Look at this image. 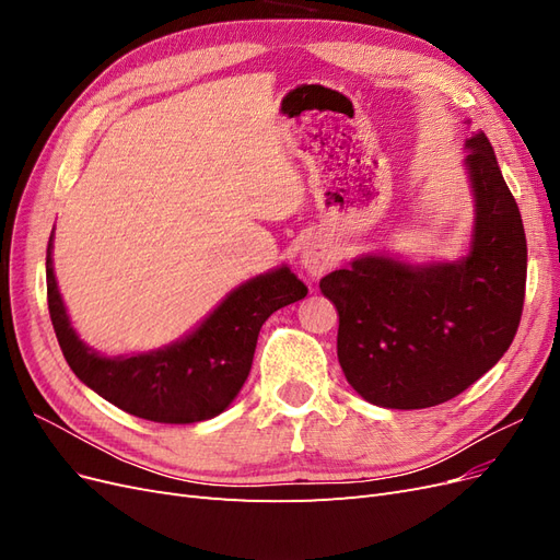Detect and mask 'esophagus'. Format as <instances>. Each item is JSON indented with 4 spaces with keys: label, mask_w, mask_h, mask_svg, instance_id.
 Instances as JSON below:
<instances>
[{
    "label": "esophagus",
    "mask_w": 560,
    "mask_h": 560,
    "mask_svg": "<svg viewBox=\"0 0 560 560\" xmlns=\"http://www.w3.org/2000/svg\"><path fill=\"white\" fill-rule=\"evenodd\" d=\"M301 264L311 276L317 278L338 264V252L325 235H313L301 252Z\"/></svg>",
    "instance_id": "34e87169"
}]
</instances>
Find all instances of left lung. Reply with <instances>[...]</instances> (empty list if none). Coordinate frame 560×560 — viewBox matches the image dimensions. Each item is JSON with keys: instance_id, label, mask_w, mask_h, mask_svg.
I'll return each instance as SVG.
<instances>
[{"instance_id": "left-lung-1", "label": "left lung", "mask_w": 560, "mask_h": 560, "mask_svg": "<svg viewBox=\"0 0 560 560\" xmlns=\"http://www.w3.org/2000/svg\"><path fill=\"white\" fill-rule=\"evenodd\" d=\"M467 149L477 224L463 261L362 257L319 280L338 313L336 350L348 383L385 409H428L465 393L518 329L528 268L521 212L481 130Z\"/></svg>"}]
</instances>
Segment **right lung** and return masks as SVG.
<instances>
[{"label":"right lung","instance_id":"1","mask_svg":"<svg viewBox=\"0 0 560 560\" xmlns=\"http://www.w3.org/2000/svg\"><path fill=\"white\" fill-rule=\"evenodd\" d=\"M46 247L48 313L67 364L100 397L138 416L167 425H186L222 413L249 376L254 348L264 322L278 308L308 294L282 266L233 290L184 341L147 354L107 360L83 346L74 334Z\"/></svg>","mask_w":560,"mask_h":560}]
</instances>
